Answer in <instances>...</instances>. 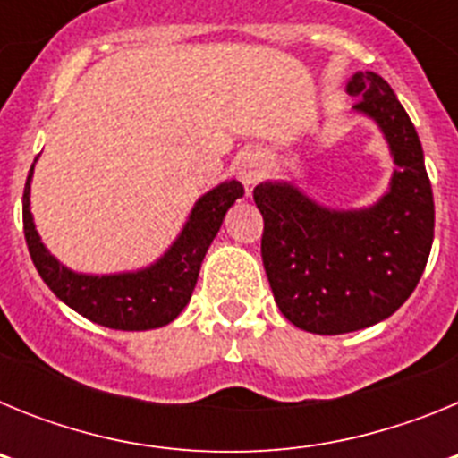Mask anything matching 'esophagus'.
I'll list each match as a JSON object with an SVG mask.
<instances>
[{
  "label": "esophagus",
  "instance_id": "34e87169",
  "mask_svg": "<svg viewBox=\"0 0 458 458\" xmlns=\"http://www.w3.org/2000/svg\"><path fill=\"white\" fill-rule=\"evenodd\" d=\"M238 179H241L245 192H252L254 185L266 176V160L259 151H245L238 160Z\"/></svg>",
  "mask_w": 458,
  "mask_h": 458
}]
</instances>
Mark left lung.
<instances>
[{
    "instance_id": "left-lung-1",
    "label": "left lung",
    "mask_w": 458,
    "mask_h": 458,
    "mask_svg": "<svg viewBox=\"0 0 458 458\" xmlns=\"http://www.w3.org/2000/svg\"><path fill=\"white\" fill-rule=\"evenodd\" d=\"M353 112L374 121L392 156L390 183L360 208L314 199L301 179L254 188L261 259L279 311L314 335L355 333L392 317L418 286L434 242V192L418 131L386 80L353 72Z\"/></svg>"
}]
</instances>
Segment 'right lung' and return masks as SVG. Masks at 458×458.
I'll return each mask as SVG.
<instances>
[{"label": "right lung", "mask_w": 458, "mask_h": 458, "mask_svg": "<svg viewBox=\"0 0 458 458\" xmlns=\"http://www.w3.org/2000/svg\"><path fill=\"white\" fill-rule=\"evenodd\" d=\"M34 167L36 160L22 197L24 238L31 261L59 301L89 321L112 330H153L179 317L192 298L201 261L220 232L226 210L242 197V185L236 179L222 181L194 201L179 236L153 264L121 273H80L64 266L36 232L31 216Z\"/></svg>", "instance_id": "obj_1"}]
</instances>
